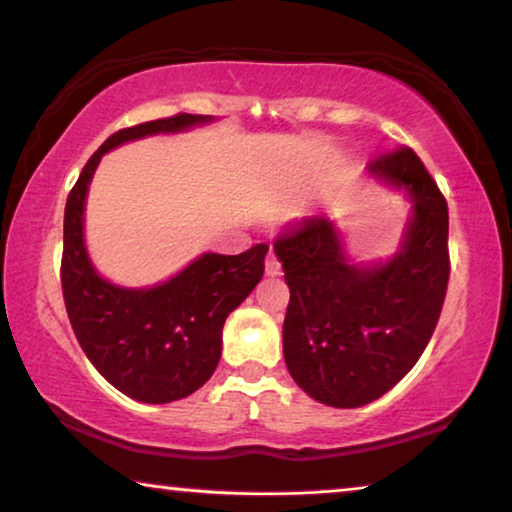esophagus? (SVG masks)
Here are the masks:
<instances>
[{"label":"esophagus","instance_id":"1","mask_svg":"<svg viewBox=\"0 0 512 512\" xmlns=\"http://www.w3.org/2000/svg\"><path fill=\"white\" fill-rule=\"evenodd\" d=\"M266 276H280L283 273V266H280L278 257L273 255V250H269V255H266Z\"/></svg>","mask_w":512,"mask_h":512}]
</instances>
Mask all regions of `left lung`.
I'll return each instance as SVG.
<instances>
[{
    "label": "left lung",
    "instance_id": "1",
    "mask_svg": "<svg viewBox=\"0 0 512 512\" xmlns=\"http://www.w3.org/2000/svg\"><path fill=\"white\" fill-rule=\"evenodd\" d=\"M369 171L406 187L413 218L387 264H348L334 225L304 218L273 241L290 287L283 352L315 401L357 408L390 392L427 348L450 278L448 201L413 148L378 155Z\"/></svg>",
    "mask_w": 512,
    "mask_h": 512
}]
</instances>
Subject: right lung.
I'll return each mask as SVG.
<instances>
[{
	"instance_id": "add662e5",
	"label": "right lung",
	"mask_w": 512,
	"mask_h": 512,
	"mask_svg": "<svg viewBox=\"0 0 512 512\" xmlns=\"http://www.w3.org/2000/svg\"><path fill=\"white\" fill-rule=\"evenodd\" d=\"M211 115L178 113L111 134L85 164L64 208L62 294L71 329L92 366L127 397L169 403L199 390L222 352L227 315L255 290L266 243L241 255L206 253L167 283L127 290L104 280L83 243L85 194L99 160L125 141L181 132Z\"/></svg>"
}]
</instances>
